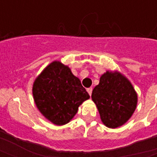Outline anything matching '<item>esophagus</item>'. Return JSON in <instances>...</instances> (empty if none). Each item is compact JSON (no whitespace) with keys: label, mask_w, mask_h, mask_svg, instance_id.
<instances>
[{"label":"esophagus","mask_w":157,"mask_h":157,"mask_svg":"<svg viewBox=\"0 0 157 157\" xmlns=\"http://www.w3.org/2000/svg\"><path fill=\"white\" fill-rule=\"evenodd\" d=\"M86 91H87V92H88V94L90 96L92 95V87H90V88H87L86 89Z\"/></svg>","instance_id":"1"}]
</instances>
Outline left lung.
Instances as JSON below:
<instances>
[{
  "label": "left lung",
  "mask_w": 157,
  "mask_h": 157,
  "mask_svg": "<svg viewBox=\"0 0 157 157\" xmlns=\"http://www.w3.org/2000/svg\"><path fill=\"white\" fill-rule=\"evenodd\" d=\"M102 123L117 128L128 121L137 105V94L131 83L118 72L107 71L92 93Z\"/></svg>",
  "instance_id": "8db88e82"
}]
</instances>
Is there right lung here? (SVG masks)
Here are the masks:
<instances>
[{
    "mask_svg": "<svg viewBox=\"0 0 157 157\" xmlns=\"http://www.w3.org/2000/svg\"><path fill=\"white\" fill-rule=\"evenodd\" d=\"M33 94L39 110L55 124H67L90 96L71 69L60 62L48 65L37 77Z\"/></svg>",
    "mask_w": 157,
    "mask_h": 157,
    "instance_id": "1",
    "label": "right lung"
}]
</instances>
